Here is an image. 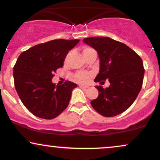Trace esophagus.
Here are the masks:
<instances>
[{
  "label": "esophagus",
  "mask_w": 160,
  "mask_h": 160,
  "mask_svg": "<svg viewBox=\"0 0 160 160\" xmlns=\"http://www.w3.org/2000/svg\"><path fill=\"white\" fill-rule=\"evenodd\" d=\"M79 86H80V88H88V86L82 85V84H80V85H79Z\"/></svg>",
  "instance_id": "esophagus-1"
}]
</instances>
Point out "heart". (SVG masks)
Returning a JSON list of instances; mask_svg holds the SVG:
<instances>
[{"label":"heart","mask_w":160,"mask_h":160,"mask_svg":"<svg viewBox=\"0 0 160 160\" xmlns=\"http://www.w3.org/2000/svg\"><path fill=\"white\" fill-rule=\"evenodd\" d=\"M89 78H90V74L86 72H79L75 75V78H76V80H78V82H88V80H89Z\"/></svg>","instance_id":"b5f03b06"}]
</instances>
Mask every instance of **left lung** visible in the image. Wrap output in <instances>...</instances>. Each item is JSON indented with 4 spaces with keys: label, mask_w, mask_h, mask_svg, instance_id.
<instances>
[{
    "label": "left lung",
    "mask_w": 160,
    "mask_h": 160,
    "mask_svg": "<svg viewBox=\"0 0 160 160\" xmlns=\"http://www.w3.org/2000/svg\"><path fill=\"white\" fill-rule=\"evenodd\" d=\"M83 42L97 51L100 69L95 82L103 83L108 80L109 87L96 86L98 96L91 105L105 117H112L127 110L139 93L145 70L141 57L122 42L109 37L83 38Z\"/></svg>",
    "instance_id": "obj_1"
}]
</instances>
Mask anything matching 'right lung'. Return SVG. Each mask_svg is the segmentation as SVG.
I'll return each instance as SVG.
<instances>
[{"label": "right lung", "mask_w": 160, "mask_h": 160, "mask_svg": "<svg viewBox=\"0 0 160 160\" xmlns=\"http://www.w3.org/2000/svg\"><path fill=\"white\" fill-rule=\"evenodd\" d=\"M79 39H56L38 44L21 53L14 68L15 87L24 107L44 119L54 118L68 107L78 85L52 82L53 72L62 68L65 57Z\"/></svg>", "instance_id": "obj_1"}]
</instances>
